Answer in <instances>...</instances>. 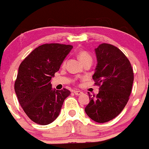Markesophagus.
<instances>
[{"mask_svg":"<svg viewBox=\"0 0 149 149\" xmlns=\"http://www.w3.org/2000/svg\"><path fill=\"white\" fill-rule=\"evenodd\" d=\"M73 92H74L75 94L77 95V96H80V95L82 94V93H83L82 92H81V91H74Z\"/></svg>","mask_w":149,"mask_h":149,"instance_id":"esophagus-1","label":"esophagus"}]
</instances>
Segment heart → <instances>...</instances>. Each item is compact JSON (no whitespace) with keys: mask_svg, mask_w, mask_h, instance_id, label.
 <instances>
[{"mask_svg":"<svg viewBox=\"0 0 149 149\" xmlns=\"http://www.w3.org/2000/svg\"><path fill=\"white\" fill-rule=\"evenodd\" d=\"M78 58L80 61H81V63L84 62L87 60H92V58L91 56L88 54L87 52H80L79 54H78Z\"/></svg>","mask_w":149,"mask_h":149,"instance_id":"heart-1","label":"heart"}]
</instances>
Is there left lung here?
Masks as SVG:
<instances>
[{"label": "left lung", "instance_id": "left-lung-1", "mask_svg": "<svg viewBox=\"0 0 149 149\" xmlns=\"http://www.w3.org/2000/svg\"><path fill=\"white\" fill-rule=\"evenodd\" d=\"M97 65L93 79L100 85L96 96L90 93L84 111L91 120L103 123L114 119L126 105L134 81L129 60L119 48L101 44L95 49Z\"/></svg>", "mask_w": 149, "mask_h": 149}]
</instances>
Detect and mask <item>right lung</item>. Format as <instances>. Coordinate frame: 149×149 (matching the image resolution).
Returning <instances> with one entry per match:
<instances>
[{"mask_svg": "<svg viewBox=\"0 0 149 149\" xmlns=\"http://www.w3.org/2000/svg\"><path fill=\"white\" fill-rule=\"evenodd\" d=\"M72 45L45 44L33 50L21 63L15 91L28 117L39 125L53 123L59 115L65 100L70 94L66 88L58 91L50 82Z\"/></svg>", "mask_w": 149, "mask_h": 149, "instance_id": "obj_1", "label": "right lung"}]
</instances>
